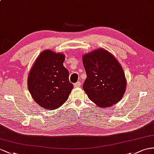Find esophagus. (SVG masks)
I'll list each match as a JSON object with an SVG mask.
<instances>
[{
  "label": "esophagus",
  "mask_w": 154,
  "mask_h": 154,
  "mask_svg": "<svg viewBox=\"0 0 154 154\" xmlns=\"http://www.w3.org/2000/svg\"><path fill=\"white\" fill-rule=\"evenodd\" d=\"M81 82H77L76 83H75V84L73 85L74 87H75V88L79 87V86H81Z\"/></svg>",
  "instance_id": "obj_1"
}]
</instances>
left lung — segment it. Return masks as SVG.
I'll use <instances>...</instances> for the list:
<instances>
[{
  "label": "left lung",
  "mask_w": 154,
  "mask_h": 154,
  "mask_svg": "<svg viewBox=\"0 0 154 154\" xmlns=\"http://www.w3.org/2000/svg\"><path fill=\"white\" fill-rule=\"evenodd\" d=\"M86 73L83 89L100 108L111 107L122 99L126 79L122 66L108 51L100 48L82 56Z\"/></svg>",
  "instance_id": "left-lung-1"
}]
</instances>
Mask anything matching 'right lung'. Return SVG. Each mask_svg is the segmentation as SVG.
Segmentation results:
<instances>
[{"instance_id": "right-lung-1", "label": "right lung", "mask_w": 154, "mask_h": 154, "mask_svg": "<svg viewBox=\"0 0 154 154\" xmlns=\"http://www.w3.org/2000/svg\"><path fill=\"white\" fill-rule=\"evenodd\" d=\"M65 55L47 49L42 51L31 68L27 85L33 100L47 110H54L68 99L73 85L63 65Z\"/></svg>"}]
</instances>
